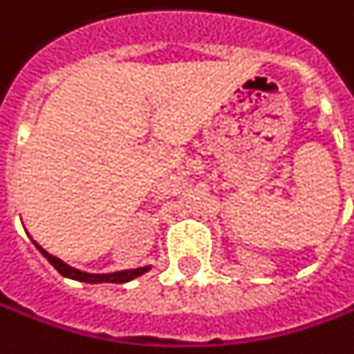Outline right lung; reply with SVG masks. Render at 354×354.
<instances>
[{
    "label": "right lung",
    "instance_id": "1",
    "mask_svg": "<svg viewBox=\"0 0 354 354\" xmlns=\"http://www.w3.org/2000/svg\"><path fill=\"white\" fill-rule=\"evenodd\" d=\"M36 243V241H34ZM36 247L39 249V253L44 254L46 259H48L49 263L55 266V270L59 274H63L66 278H73V280L78 281H88V283H101V281H107V283H126V281L134 280L138 276H142L145 272L149 270V266H143V268H134V270H120V272H111V274H88V272L82 270H76L73 266H68L65 264L61 259H57L53 254H49L46 249H41V247L36 243Z\"/></svg>",
    "mask_w": 354,
    "mask_h": 354
}]
</instances>
